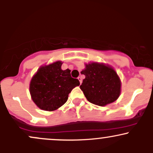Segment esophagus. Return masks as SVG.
<instances>
[{"label": "esophagus", "instance_id": "obj_1", "mask_svg": "<svg viewBox=\"0 0 153 153\" xmlns=\"http://www.w3.org/2000/svg\"><path fill=\"white\" fill-rule=\"evenodd\" d=\"M78 80H79V81H80V83L81 84V83H82V78H80V77H78Z\"/></svg>", "mask_w": 153, "mask_h": 153}]
</instances>
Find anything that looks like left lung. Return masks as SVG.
Returning <instances> with one entry per match:
<instances>
[{"instance_id": "8db88e82", "label": "left lung", "mask_w": 153, "mask_h": 153, "mask_svg": "<svg viewBox=\"0 0 153 153\" xmlns=\"http://www.w3.org/2000/svg\"><path fill=\"white\" fill-rule=\"evenodd\" d=\"M85 66L81 73L85 78L80 88L88 101L100 106L117 101L121 94L122 82L115 70L108 65L96 62Z\"/></svg>"}]
</instances>
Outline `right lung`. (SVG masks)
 Listing matches in <instances>:
<instances>
[{
	"label": "right lung",
	"mask_w": 153,
	"mask_h": 153,
	"mask_svg": "<svg viewBox=\"0 0 153 153\" xmlns=\"http://www.w3.org/2000/svg\"><path fill=\"white\" fill-rule=\"evenodd\" d=\"M62 65L59 60L41 66L31 78L29 92L40 109L57 110L66 103L71 91L80 85L78 79L71 77V70L61 69Z\"/></svg>",
	"instance_id": "1"
}]
</instances>
